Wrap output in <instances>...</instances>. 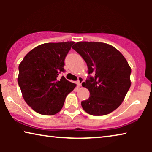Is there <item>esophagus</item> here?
I'll return each instance as SVG.
<instances>
[{"label": "esophagus", "instance_id": "34e87169", "mask_svg": "<svg viewBox=\"0 0 152 152\" xmlns=\"http://www.w3.org/2000/svg\"><path fill=\"white\" fill-rule=\"evenodd\" d=\"M83 81H84V79H83V77H78L77 85H78L79 87L81 86V84H82V83L83 82Z\"/></svg>", "mask_w": 152, "mask_h": 152}]
</instances>
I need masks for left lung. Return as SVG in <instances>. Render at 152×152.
I'll return each mask as SVG.
<instances>
[{
	"mask_svg": "<svg viewBox=\"0 0 152 152\" xmlns=\"http://www.w3.org/2000/svg\"><path fill=\"white\" fill-rule=\"evenodd\" d=\"M72 48L86 61L90 75L82 83L90 92L88 99L81 103L83 109L92 115L111 113L121 104L131 86L132 69L127 61L107 43L81 41Z\"/></svg>",
	"mask_w": 152,
	"mask_h": 152,
	"instance_id": "8db88e82",
	"label": "left lung"
}]
</instances>
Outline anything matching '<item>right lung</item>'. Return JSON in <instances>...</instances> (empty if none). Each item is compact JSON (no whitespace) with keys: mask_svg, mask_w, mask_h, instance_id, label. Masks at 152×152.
<instances>
[{"mask_svg":"<svg viewBox=\"0 0 152 152\" xmlns=\"http://www.w3.org/2000/svg\"><path fill=\"white\" fill-rule=\"evenodd\" d=\"M74 41L46 43L29 52L18 66V83L26 103L38 113L53 115L61 111L76 84L59 74Z\"/></svg>","mask_w":152,"mask_h":152,"instance_id":"1","label":"right lung"}]
</instances>
